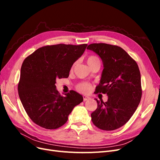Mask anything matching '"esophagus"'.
Masks as SVG:
<instances>
[{
    "instance_id": "34e87169",
    "label": "esophagus",
    "mask_w": 160,
    "mask_h": 160,
    "mask_svg": "<svg viewBox=\"0 0 160 160\" xmlns=\"http://www.w3.org/2000/svg\"><path fill=\"white\" fill-rule=\"evenodd\" d=\"M83 101H88V100H89V99H90V98H89L88 96H86V95H83Z\"/></svg>"
}]
</instances>
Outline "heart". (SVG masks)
<instances>
[{
  "mask_svg": "<svg viewBox=\"0 0 160 160\" xmlns=\"http://www.w3.org/2000/svg\"><path fill=\"white\" fill-rule=\"evenodd\" d=\"M87 62H88V65L91 67L92 65L96 63V62H100V60L99 59V57L95 55H89L87 57ZM76 64H77L76 62L72 64L71 69V71L74 69ZM91 88L92 86L91 84L88 83H85V82H82V83H80L76 85V89H77V91H79V92H81V93H88V92H89L90 90L91 89Z\"/></svg>",
  "mask_w": 160,
  "mask_h": 160,
  "instance_id": "heart-1",
  "label": "heart"
}]
</instances>
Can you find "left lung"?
Instances as JSON below:
<instances>
[{
    "label": "left lung",
    "mask_w": 160,
    "mask_h": 160,
    "mask_svg": "<svg viewBox=\"0 0 160 160\" xmlns=\"http://www.w3.org/2000/svg\"><path fill=\"white\" fill-rule=\"evenodd\" d=\"M88 49L96 52L104 69L95 93L107 94L108 100L95 99L98 108L91 113L97 128L112 131L122 127L132 118L141 101L142 89L138 65L122 48L106 43H93Z\"/></svg>",
    "instance_id": "left-lung-1"
}]
</instances>
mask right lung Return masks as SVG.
<instances>
[{
	"mask_svg": "<svg viewBox=\"0 0 160 160\" xmlns=\"http://www.w3.org/2000/svg\"><path fill=\"white\" fill-rule=\"evenodd\" d=\"M88 45L58 44L42 47L24 60L18 92L28 117L40 127L55 129L63 125L81 95L70 91L62 96L56 89V79L67 78L73 62Z\"/></svg>",
	"mask_w": 160,
	"mask_h": 160,
	"instance_id": "obj_1",
	"label": "right lung"
}]
</instances>
